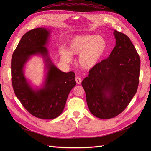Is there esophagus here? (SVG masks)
Listing matches in <instances>:
<instances>
[{"mask_svg": "<svg viewBox=\"0 0 151 151\" xmlns=\"http://www.w3.org/2000/svg\"><path fill=\"white\" fill-rule=\"evenodd\" d=\"M76 83H77L78 84H80L81 83V82H82V80H81V78H79V77H76Z\"/></svg>", "mask_w": 151, "mask_h": 151, "instance_id": "obj_1", "label": "esophagus"}]
</instances>
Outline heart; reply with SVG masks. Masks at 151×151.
Masks as SVG:
<instances>
[{"instance_id":"b5f03b06","label":"heart","mask_w":151,"mask_h":151,"mask_svg":"<svg viewBox=\"0 0 151 151\" xmlns=\"http://www.w3.org/2000/svg\"><path fill=\"white\" fill-rule=\"evenodd\" d=\"M104 38L95 35L76 36L70 40L69 50L61 48L60 54L64 62L73 60V54H80L78 62L84 69H90L99 63L107 49Z\"/></svg>"}]
</instances>
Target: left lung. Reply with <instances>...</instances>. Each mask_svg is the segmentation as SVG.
<instances>
[{
    "label": "left lung",
    "instance_id": "8db88e82",
    "mask_svg": "<svg viewBox=\"0 0 151 151\" xmlns=\"http://www.w3.org/2000/svg\"><path fill=\"white\" fill-rule=\"evenodd\" d=\"M116 44L107 59L89 70L82 82L89 110L108 119L124 110L138 87L140 58L127 35L114 31Z\"/></svg>",
    "mask_w": 151,
    "mask_h": 151
}]
</instances>
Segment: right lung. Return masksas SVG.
I'll return each mask as SVG.
<instances>
[{"mask_svg":"<svg viewBox=\"0 0 151 151\" xmlns=\"http://www.w3.org/2000/svg\"><path fill=\"white\" fill-rule=\"evenodd\" d=\"M50 30L37 28L23 35L13 53L12 82L16 97L34 117L53 119L63 112L70 90L76 86L75 73L62 72L51 60L47 45ZM44 60L46 76L43 85L34 88L25 77L24 65L32 55Z\"/></svg>","mask_w":151,"mask_h":151,"instance_id":"right-lung-1","label":"right lung"}]
</instances>
